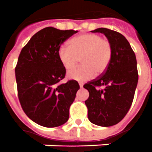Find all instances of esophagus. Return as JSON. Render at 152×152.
<instances>
[{"label": "esophagus", "instance_id": "1", "mask_svg": "<svg viewBox=\"0 0 152 152\" xmlns=\"http://www.w3.org/2000/svg\"><path fill=\"white\" fill-rule=\"evenodd\" d=\"M79 87H80V88H83V83H79Z\"/></svg>", "mask_w": 152, "mask_h": 152}]
</instances>
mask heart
<instances>
[{"label":"heart","instance_id":"1","mask_svg":"<svg viewBox=\"0 0 152 152\" xmlns=\"http://www.w3.org/2000/svg\"><path fill=\"white\" fill-rule=\"evenodd\" d=\"M112 56L111 45L107 39L94 33H83L74 37L69 46L63 45L58 50V58L66 71L77 66L81 58V67L69 74L71 79L87 81L95 75L104 73Z\"/></svg>","mask_w":152,"mask_h":152}]
</instances>
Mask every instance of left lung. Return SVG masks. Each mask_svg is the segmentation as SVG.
<instances>
[{
    "mask_svg": "<svg viewBox=\"0 0 152 152\" xmlns=\"http://www.w3.org/2000/svg\"><path fill=\"white\" fill-rule=\"evenodd\" d=\"M91 32L103 33L107 37L112 48V56L102 76L83 86L89 92L85 104L90 122L110 127L124 118L133 103L138 81L136 56L121 33L105 28ZM101 86L103 88H98Z\"/></svg>",
    "mask_w": 152,
    "mask_h": 152,
    "instance_id": "1",
    "label": "left lung"
}]
</instances>
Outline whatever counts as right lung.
Segmentation results:
<instances>
[{"label":"right lung","mask_w":152,"mask_h":152,"mask_svg":"<svg viewBox=\"0 0 152 152\" xmlns=\"http://www.w3.org/2000/svg\"><path fill=\"white\" fill-rule=\"evenodd\" d=\"M76 33L47 27L35 33L19 54L15 67L19 102L27 116L41 126L58 127L69 119L79 85L75 80L60 83L66 70L58 50Z\"/></svg>","instance_id":"obj_1"}]
</instances>
